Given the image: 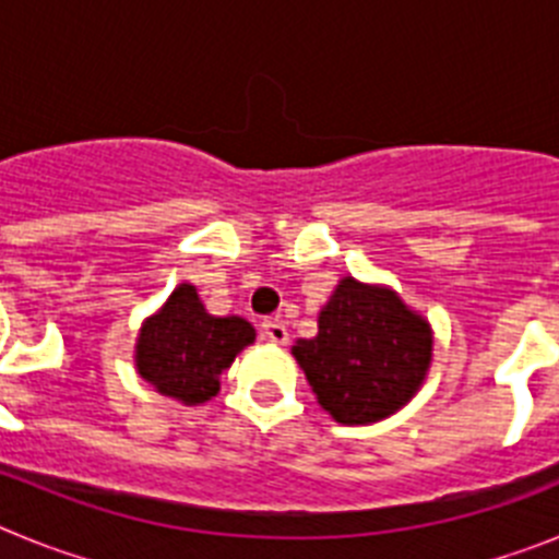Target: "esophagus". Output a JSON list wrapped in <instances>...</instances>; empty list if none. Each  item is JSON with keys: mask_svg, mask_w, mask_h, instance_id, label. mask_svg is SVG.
Masks as SVG:
<instances>
[{"mask_svg": "<svg viewBox=\"0 0 559 559\" xmlns=\"http://www.w3.org/2000/svg\"><path fill=\"white\" fill-rule=\"evenodd\" d=\"M263 338L271 341V344H285L288 341V328L280 319H269V322H263Z\"/></svg>", "mask_w": 559, "mask_h": 559, "instance_id": "1", "label": "esophagus"}]
</instances>
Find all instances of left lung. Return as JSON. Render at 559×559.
Listing matches in <instances>:
<instances>
[{"label":"left lung","instance_id":"8db88e82","mask_svg":"<svg viewBox=\"0 0 559 559\" xmlns=\"http://www.w3.org/2000/svg\"><path fill=\"white\" fill-rule=\"evenodd\" d=\"M319 406L341 426L392 417L431 367V324L386 285L344 276L319 313V333L294 344Z\"/></svg>","mask_w":559,"mask_h":559}]
</instances>
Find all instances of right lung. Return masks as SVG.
<instances>
[{"label":"right lung","instance_id":"obj_1","mask_svg":"<svg viewBox=\"0 0 559 559\" xmlns=\"http://www.w3.org/2000/svg\"><path fill=\"white\" fill-rule=\"evenodd\" d=\"M257 333L240 316H212L195 285L181 283L136 338V372L165 397L201 406L221 389V372Z\"/></svg>","mask_w":559,"mask_h":559}]
</instances>
